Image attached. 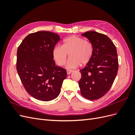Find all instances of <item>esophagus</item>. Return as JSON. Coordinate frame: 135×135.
Instances as JSON below:
<instances>
[{"label": "esophagus", "mask_w": 135, "mask_h": 135, "mask_svg": "<svg viewBox=\"0 0 135 135\" xmlns=\"http://www.w3.org/2000/svg\"><path fill=\"white\" fill-rule=\"evenodd\" d=\"M73 72V71L71 70H67V74H68V75L70 74L71 73H72Z\"/></svg>", "instance_id": "obj_1"}]
</instances>
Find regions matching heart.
I'll list each match as a JSON object with an SVG mask.
<instances>
[{
	"instance_id": "b5f03b06",
	"label": "heart",
	"mask_w": 135,
	"mask_h": 135,
	"mask_svg": "<svg viewBox=\"0 0 135 135\" xmlns=\"http://www.w3.org/2000/svg\"><path fill=\"white\" fill-rule=\"evenodd\" d=\"M93 52L91 42L80 36L71 35L64 40L62 46H57L54 49L53 56L59 66H63L69 54L70 58L66 66L74 69L80 64L84 65L88 64L92 58Z\"/></svg>"
}]
</instances>
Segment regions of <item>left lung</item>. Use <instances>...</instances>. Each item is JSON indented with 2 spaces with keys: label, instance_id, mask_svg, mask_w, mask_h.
I'll list each match as a JSON object with an SVG mask.
<instances>
[{
  "label": "left lung",
  "instance_id": "1",
  "mask_svg": "<svg viewBox=\"0 0 135 135\" xmlns=\"http://www.w3.org/2000/svg\"><path fill=\"white\" fill-rule=\"evenodd\" d=\"M91 43L93 52L90 61L80 70L81 95L89 100L99 99L111 88L118 70L115 45L108 36L94 31L81 34Z\"/></svg>",
  "mask_w": 135,
  "mask_h": 135
}]
</instances>
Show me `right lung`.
<instances>
[{"instance_id":"right-lung-1","label":"right lung","mask_w":135,"mask_h":135,"mask_svg":"<svg viewBox=\"0 0 135 135\" xmlns=\"http://www.w3.org/2000/svg\"><path fill=\"white\" fill-rule=\"evenodd\" d=\"M60 40L54 32L37 31L26 36L18 47L16 69L20 78L27 93L37 100L56 99L66 78V70L53 60V51Z\"/></svg>"}]
</instances>
